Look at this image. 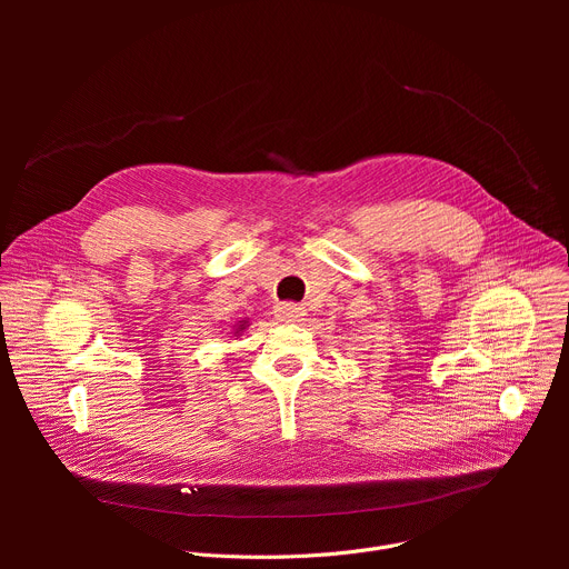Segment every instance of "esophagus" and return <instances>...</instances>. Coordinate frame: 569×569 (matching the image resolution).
I'll return each instance as SVG.
<instances>
[{
	"instance_id": "obj_1",
	"label": "esophagus",
	"mask_w": 569,
	"mask_h": 569,
	"mask_svg": "<svg viewBox=\"0 0 569 569\" xmlns=\"http://www.w3.org/2000/svg\"><path fill=\"white\" fill-rule=\"evenodd\" d=\"M274 312H277V317L281 321H301L306 317V310L301 306H297V303H279L274 308Z\"/></svg>"
}]
</instances>
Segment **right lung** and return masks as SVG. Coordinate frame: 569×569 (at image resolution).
<instances>
[{
  "label": "right lung",
  "mask_w": 569,
  "mask_h": 569,
  "mask_svg": "<svg viewBox=\"0 0 569 569\" xmlns=\"http://www.w3.org/2000/svg\"><path fill=\"white\" fill-rule=\"evenodd\" d=\"M250 327V323H248V319H242V321H238L236 323V327H233V336H240L242 331H246Z\"/></svg>",
  "instance_id": "obj_1"
}]
</instances>
